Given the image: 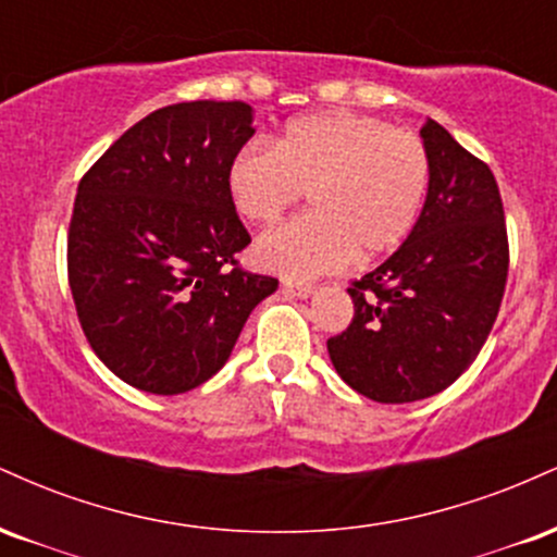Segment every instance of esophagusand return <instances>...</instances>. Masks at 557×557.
Instances as JSON below:
<instances>
[{"mask_svg":"<svg viewBox=\"0 0 557 557\" xmlns=\"http://www.w3.org/2000/svg\"><path fill=\"white\" fill-rule=\"evenodd\" d=\"M283 287H285V293H290V296H298V298L314 296V290H317L311 283H293V280H285Z\"/></svg>","mask_w":557,"mask_h":557,"instance_id":"34e87169","label":"esophagus"}]
</instances>
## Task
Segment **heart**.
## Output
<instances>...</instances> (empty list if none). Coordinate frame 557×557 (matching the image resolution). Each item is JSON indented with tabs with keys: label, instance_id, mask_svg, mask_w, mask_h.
Returning <instances> with one entry per match:
<instances>
[{
	"label": "heart",
	"instance_id": "1",
	"mask_svg": "<svg viewBox=\"0 0 557 557\" xmlns=\"http://www.w3.org/2000/svg\"><path fill=\"white\" fill-rule=\"evenodd\" d=\"M227 194L246 220L272 225L309 188L311 212L264 233L257 259L287 277L337 272L398 248L430 190L417 133L335 110L290 120L272 146L251 140L227 164Z\"/></svg>",
	"mask_w": 557,
	"mask_h": 557
}]
</instances>
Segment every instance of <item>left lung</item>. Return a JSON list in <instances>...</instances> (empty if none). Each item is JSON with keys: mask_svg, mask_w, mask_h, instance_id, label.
Segmentation results:
<instances>
[{"mask_svg": "<svg viewBox=\"0 0 557 557\" xmlns=\"http://www.w3.org/2000/svg\"><path fill=\"white\" fill-rule=\"evenodd\" d=\"M430 190L417 225L354 280V319L327 341L332 367L376 403L443 393L476 359L508 280V230L495 175L443 125L421 127Z\"/></svg>", "mask_w": 557, "mask_h": 557, "instance_id": "left-lung-1", "label": "left lung"}]
</instances>
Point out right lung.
I'll use <instances>...</instances> for the list:
<instances>
[{
  "label": "right lung",
  "instance_id": "add662e5",
  "mask_svg": "<svg viewBox=\"0 0 557 557\" xmlns=\"http://www.w3.org/2000/svg\"><path fill=\"white\" fill-rule=\"evenodd\" d=\"M251 120L246 101L162 107L81 177L70 290L94 354L131 387L181 395L203 385L277 290L270 274L238 264L251 235L225 181Z\"/></svg>",
  "mask_w": 557,
  "mask_h": 557
}]
</instances>
